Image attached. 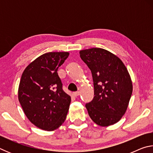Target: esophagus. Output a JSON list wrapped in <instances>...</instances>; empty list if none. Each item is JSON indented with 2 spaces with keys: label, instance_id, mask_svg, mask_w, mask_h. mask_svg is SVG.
I'll use <instances>...</instances> for the list:
<instances>
[{
  "label": "esophagus",
  "instance_id": "esophagus-1",
  "mask_svg": "<svg viewBox=\"0 0 153 153\" xmlns=\"http://www.w3.org/2000/svg\"><path fill=\"white\" fill-rule=\"evenodd\" d=\"M72 95H73L74 97H78V96L79 95V92H74L73 94H72Z\"/></svg>",
  "mask_w": 153,
  "mask_h": 153
}]
</instances>
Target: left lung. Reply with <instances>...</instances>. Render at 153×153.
<instances>
[{"mask_svg":"<svg viewBox=\"0 0 153 153\" xmlns=\"http://www.w3.org/2000/svg\"><path fill=\"white\" fill-rule=\"evenodd\" d=\"M79 54L94 82V98L86 105L89 116L102 127L117 123L126 113L132 94L128 69L117 56L105 49H85Z\"/></svg>","mask_w":153,"mask_h":153,"instance_id":"1","label":"left lung"}]
</instances>
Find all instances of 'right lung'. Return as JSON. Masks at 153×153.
Instances as JSON below:
<instances>
[{
	"label": "right lung",
	"instance_id": "right-lung-1",
	"mask_svg": "<svg viewBox=\"0 0 153 153\" xmlns=\"http://www.w3.org/2000/svg\"><path fill=\"white\" fill-rule=\"evenodd\" d=\"M68 52H50L28 65L21 77L18 99L27 118L37 128L54 131L65 120L71 97L62 89L58 68Z\"/></svg>",
	"mask_w": 153,
	"mask_h": 153
}]
</instances>
